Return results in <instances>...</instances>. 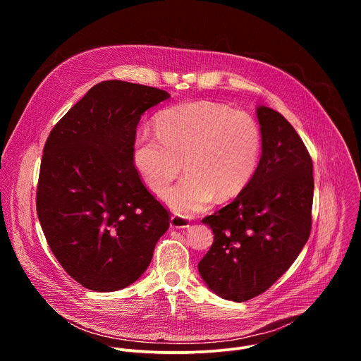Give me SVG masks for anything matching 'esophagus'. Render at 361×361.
I'll return each instance as SVG.
<instances>
[{"label": "esophagus", "mask_w": 361, "mask_h": 361, "mask_svg": "<svg viewBox=\"0 0 361 361\" xmlns=\"http://www.w3.org/2000/svg\"><path fill=\"white\" fill-rule=\"evenodd\" d=\"M170 226H171V228H188L190 227V221L185 217L180 216V214H174L171 217Z\"/></svg>", "instance_id": "34e87169"}]
</instances>
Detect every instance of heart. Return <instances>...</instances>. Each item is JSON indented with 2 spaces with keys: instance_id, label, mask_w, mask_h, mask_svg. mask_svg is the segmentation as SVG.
I'll return each instance as SVG.
<instances>
[{
  "instance_id": "obj_1",
  "label": "heart",
  "mask_w": 361,
  "mask_h": 361,
  "mask_svg": "<svg viewBox=\"0 0 361 361\" xmlns=\"http://www.w3.org/2000/svg\"><path fill=\"white\" fill-rule=\"evenodd\" d=\"M157 134L141 130L134 163L154 192H163L184 169L185 177L164 194L177 213L207 209L216 194L237 195L251 181L262 157V130L245 111L212 101H191L163 110Z\"/></svg>"
}]
</instances>
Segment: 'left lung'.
<instances>
[{
  "mask_svg": "<svg viewBox=\"0 0 361 361\" xmlns=\"http://www.w3.org/2000/svg\"><path fill=\"white\" fill-rule=\"evenodd\" d=\"M263 152L251 181L202 219L214 241L198 271L216 294L237 302L269 290L310 237L313 161L293 126L273 109L257 107Z\"/></svg>",
  "mask_w": 361,
  "mask_h": 361,
  "instance_id": "1",
  "label": "left lung"
}]
</instances>
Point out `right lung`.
Listing matches in <instances>:
<instances>
[{
  "label": "right lung",
  "mask_w": 361,
  "mask_h": 361,
  "mask_svg": "<svg viewBox=\"0 0 361 361\" xmlns=\"http://www.w3.org/2000/svg\"><path fill=\"white\" fill-rule=\"evenodd\" d=\"M164 90L102 81L51 130L37 214L59 263L82 287L117 291L141 277L170 227V212L134 166L137 126Z\"/></svg>",
  "instance_id": "right-lung-1"
}]
</instances>
